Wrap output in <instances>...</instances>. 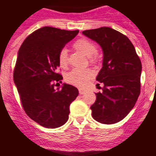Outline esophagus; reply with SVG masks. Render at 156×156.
<instances>
[{"mask_svg": "<svg viewBox=\"0 0 156 156\" xmlns=\"http://www.w3.org/2000/svg\"><path fill=\"white\" fill-rule=\"evenodd\" d=\"M84 93H85V91H84V90H83V89H79V94H80V95H83Z\"/></svg>", "mask_w": 156, "mask_h": 156, "instance_id": "1", "label": "esophagus"}]
</instances>
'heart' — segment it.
Wrapping results in <instances>:
<instances>
[{
  "label": "heart",
  "mask_w": 156,
  "mask_h": 156,
  "mask_svg": "<svg viewBox=\"0 0 156 156\" xmlns=\"http://www.w3.org/2000/svg\"><path fill=\"white\" fill-rule=\"evenodd\" d=\"M73 47L78 51L82 52L84 55L88 57L90 63L94 64L97 62V47L96 44L86 38H81L76 41L73 44ZM58 64L62 69H66L69 65V57L66 49H61L58 54ZM93 73L90 69H74L65 74V81L73 86L83 87L86 86L88 81L92 78Z\"/></svg>",
  "instance_id": "1"
}]
</instances>
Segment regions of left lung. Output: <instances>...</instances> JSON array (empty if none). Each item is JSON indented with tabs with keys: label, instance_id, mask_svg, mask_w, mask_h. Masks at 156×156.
Segmentation results:
<instances>
[{
	"label": "left lung",
	"instance_id": "left-lung-1",
	"mask_svg": "<svg viewBox=\"0 0 156 156\" xmlns=\"http://www.w3.org/2000/svg\"><path fill=\"white\" fill-rule=\"evenodd\" d=\"M103 51V66L97 80L104 83L102 92L91 106L95 120L104 124L119 122L136 104L141 91V63L130 40L109 27L83 31Z\"/></svg>",
	"mask_w": 156,
	"mask_h": 156
}]
</instances>
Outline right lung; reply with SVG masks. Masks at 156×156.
Returning a JSON list of instances; mask_svg holds the SVG:
<instances>
[{
  "mask_svg": "<svg viewBox=\"0 0 156 156\" xmlns=\"http://www.w3.org/2000/svg\"><path fill=\"white\" fill-rule=\"evenodd\" d=\"M79 31L43 27L27 37L18 52L14 70L23 108L33 121L47 128H59L69 119V105L78 95L75 87L64 83L57 73L58 54Z\"/></svg>",
  "mask_w": 156,
  "mask_h": 156,
  "instance_id": "add662e5",
  "label": "right lung"
}]
</instances>
